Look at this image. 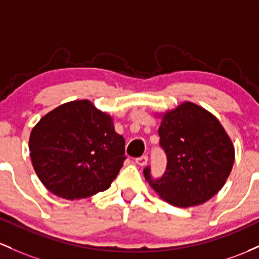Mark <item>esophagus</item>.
<instances>
[{
  "instance_id": "esophagus-1",
  "label": "esophagus",
  "mask_w": 259,
  "mask_h": 259,
  "mask_svg": "<svg viewBox=\"0 0 259 259\" xmlns=\"http://www.w3.org/2000/svg\"><path fill=\"white\" fill-rule=\"evenodd\" d=\"M136 162H137L139 166H144V165L148 162V156L147 155L139 156V158L136 159Z\"/></svg>"
}]
</instances>
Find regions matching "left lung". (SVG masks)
I'll use <instances>...</instances> for the list:
<instances>
[{
	"label": "left lung",
	"mask_w": 259,
	"mask_h": 259,
	"mask_svg": "<svg viewBox=\"0 0 259 259\" xmlns=\"http://www.w3.org/2000/svg\"><path fill=\"white\" fill-rule=\"evenodd\" d=\"M160 147L167 158L165 174L144 177L165 202L186 208L207 202L219 192L231 172L235 149L219 120L205 109L186 101L162 114Z\"/></svg>",
	"instance_id": "left-lung-1"
}]
</instances>
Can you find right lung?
Masks as SVG:
<instances>
[{"label":"right lung","mask_w":259,"mask_h":259,"mask_svg":"<svg viewBox=\"0 0 259 259\" xmlns=\"http://www.w3.org/2000/svg\"><path fill=\"white\" fill-rule=\"evenodd\" d=\"M29 150L42 185L66 199L107 190L126 159L112 117L89 100L62 104L41 117L31 130Z\"/></svg>","instance_id":"obj_1"}]
</instances>
